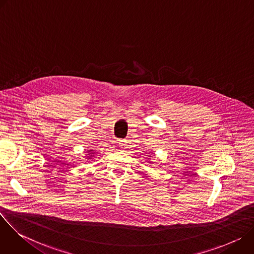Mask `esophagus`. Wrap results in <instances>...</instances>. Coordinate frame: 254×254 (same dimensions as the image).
Instances as JSON below:
<instances>
[{"label":"esophagus","mask_w":254,"mask_h":254,"mask_svg":"<svg viewBox=\"0 0 254 254\" xmlns=\"http://www.w3.org/2000/svg\"><path fill=\"white\" fill-rule=\"evenodd\" d=\"M127 141L126 139H120L119 140V146H120L121 149H126L127 146Z\"/></svg>","instance_id":"34e87169"}]
</instances>
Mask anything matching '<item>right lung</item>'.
Returning <instances> with one entry per match:
<instances>
[{
    "instance_id": "add662e5",
    "label": "right lung",
    "mask_w": 254,
    "mask_h": 254,
    "mask_svg": "<svg viewBox=\"0 0 254 254\" xmlns=\"http://www.w3.org/2000/svg\"><path fill=\"white\" fill-rule=\"evenodd\" d=\"M90 152H91V151H90Z\"/></svg>"
}]
</instances>
